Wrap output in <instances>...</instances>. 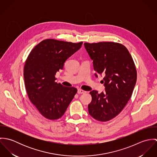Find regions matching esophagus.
Segmentation results:
<instances>
[{"label":"esophagus","instance_id":"34e87169","mask_svg":"<svg viewBox=\"0 0 157 157\" xmlns=\"http://www.w3.org/2000/svg\"><path fill=\"white\" fill-rule=\"evenodd\" d=\"M77 93H78V94H85V93H86V92L85 91V90H78V91H77Z\"/></svg>","mask_w":157,"mask_h":157}]
</instances>
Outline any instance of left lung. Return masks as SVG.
I'll return each mask as SVG.
<instances>
[{
	"label": "left lung",
	"instance_id": "1",
	"mask_svg": "<svg viewBox=\"0 0 157 157\" xmlns=\"http://www.w3.org/2000/svg\"><path fill=\"white\" fill-rule=\"evenodd\" d=\"M93 61L95 75L103 74L105 91L90 92L89 113L100 121H107L118 115L129 100L136 82L134 60L124 46L111 42L84 44Z\"/></svg>",
	"mask_w": 157,
	"mask_h": 157
}]
</instances>
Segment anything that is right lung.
<instances>
[{"instance_id":"obj_1","label":"right lung","mask_w":157,"mask_h":157,"mask_svg":"<svg viewBox=\"0 0 157 157\" xmlns=\"http://www.w3.org/2000/svg\"><path fill=\"white\" fill-rule=\"evenodd\" d=\"M83 42L74 44L46 39L29 53L24 67L25 88L30 101L45 118L59 119L65 113L77 90L55 82V75L63 69L68 58Z\"/></svg>"}]
</instances>
